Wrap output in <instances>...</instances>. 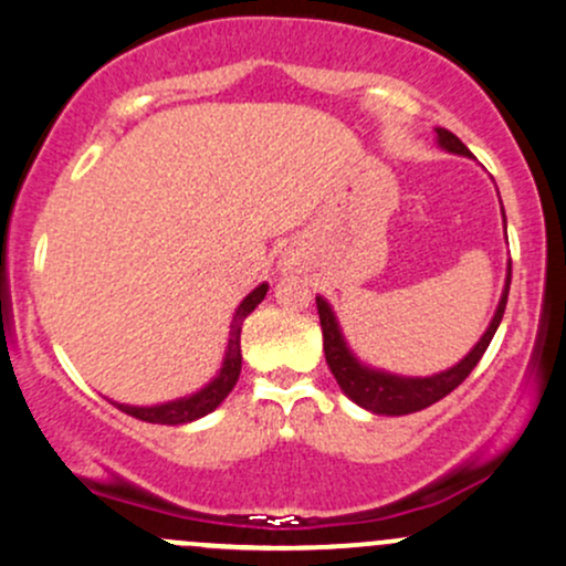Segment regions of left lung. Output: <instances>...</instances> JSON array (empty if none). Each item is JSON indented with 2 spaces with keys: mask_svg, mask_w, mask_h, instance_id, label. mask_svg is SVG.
<instances>
[{
  "mask_svg": "<svg viewBox=\"0 0 566 566\" xmlns=\"http://www.w3.org/2000/svg\"><path fill=\"white\" fill-rule=\"evenodd\" d=\"M439 146L450 154H461V157H472L467 146L455 138L450 129L437 127ZM510 279H513V265H507V282H504L502 301H499L496 314H493L491 325H488L483 338L469 349V355L463 360H458L448 371H439L433 377H398V374L379 371V368L366 366L353 355V349L344 342L342 328H338V319L333 314L331 303L325 298H317V314L319 325H323V347H325V360H328L333 377H336L338 388L344 390V396L353 398L355 403L374 415H409L420 412V409L431 407L439 398H444L448 392H453L463 379L472 374V368L478 366L483 353L491 344L493 333H496L499 323L504 317V306H507L510 295Z\"/></svg>",
  "mask_w": 566,
  "mask_h": 566,
  "instance_id": "8db88e82",
  "label": "left lung"
}]
</instances>
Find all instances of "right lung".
Segmentation results:
<instances>
[{
	"label": "right lung",
	"instance_id": "add662e5",
	"mask_svg": "<svg viewBox=\"0 0 566 566\" xmlns=\"http://www.w3.org/2000/svg\"><path fill=\"white\" fill-rule=\"evenodd\" d=\"M265 293H268V284H260V287H254L252 293L241 301V306L235 308L233 323H230L228 353H224L222 368H219V374L206 385V388L192 392V396L176 398V401L154 403V407H129V403H116V401L113 403H116L122 412L133 415V418L146 420V423H159V426H184L203 418L208 412H213V409L228 398V392L235 388L238 374H241V325L243 319L254 312V306L265 298Z\"/></svg>",
	"mask_w": 566,
	"mask_h": 566
}]
</instances>
